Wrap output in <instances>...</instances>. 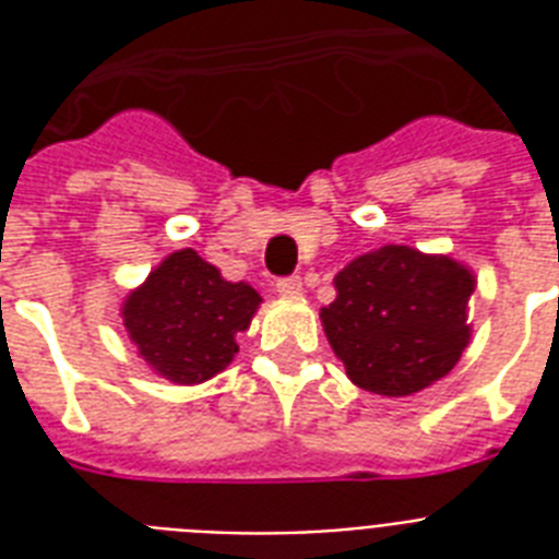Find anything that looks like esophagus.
<instances>
[{
  "instance_id": "1",
  "label": "esophagus",
  "mask_w": 559,
  "mask_h": 559,
  "mask_svg": "<svg viewBox=\"0 0 559 559\" xmlns=\"http://www.w3.org/2000/svg\"><path fill=\"white\" fill-rule=\"evenodd\" d=\"M275 289H278V296L284 298H298L301 296V289H305V284H301V278H281L278 284H275Z\"/></svg>"
}]
</instances>
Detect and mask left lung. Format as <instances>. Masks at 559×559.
I'll list each match as a JSON object with an SVG mask.
<instances>
[{
	"label": "left lung",
	"mask_w": 559,
	"mask_h": 559,
	"mask_svg": "<svg viewBox=\"0 0 559 559\" xmlns=\"http://www.w3.org/2000/svg\"><path fill=\"white\" fill-rule=\"evenodd\" d=\"M333 284L322 324L359 389L406 397L447 377L467 348L476 278L450 254L380 246L354 258Z\"/></svg>",
	"instance_id": "8db88e82"
}]
</instances>
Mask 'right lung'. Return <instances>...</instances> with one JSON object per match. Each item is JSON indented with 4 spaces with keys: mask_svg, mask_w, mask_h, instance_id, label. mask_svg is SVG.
Wrapping results in <instances>:
<instances>
[{
    "mask_svg": "<svg viewBox=\"0 0 559 559\" xmlns=\"http://www.w3.org/2000/svg\"><path fill=\"white\" fill-rule=\"evenodd\" d=\"M258 305V289L243 281L231 284L193 249H179L124 298L121 316L153 371L193 385L235 359V336L249 328Z\"/></svg>",
    "mask_w": 559,
    "mask_h": 559,
    "instance_id": "add662e5",
    "label": "right lung"
}]
</instances>
